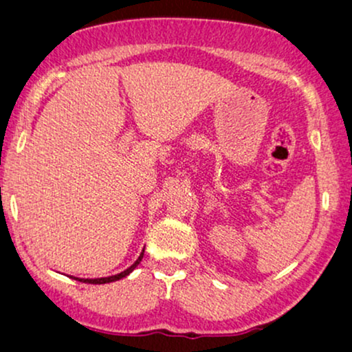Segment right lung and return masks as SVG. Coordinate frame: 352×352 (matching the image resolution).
I'll list each match as a JSON object with an SVG mask.
<instances>
[{
    "label": "right lung",
    "mask_w": 352,
    "mask_h": 352,
    "mask_svg": "<svg viewBox=\"0 0 352 352\" xmlns=\"http://www.w3.org/2000/svg\"><path fill=\"white\" fill-rule=\"evenodd\" d=\"M143 253H145V250L142 251L140 256H138V259H137L135 263L132 264V266L127 267V269H125V271L119 272V274H116V276H109V277H98V279H80V277H72V279H75V280H80V282H85V284H107V282H114V280H119V279H122V277L129 276L130 272H132L133 269H135V267L138 266V264H140L142 258H143Z\"/></svg>",
    "instance_id": "1"
}]
</instances>
